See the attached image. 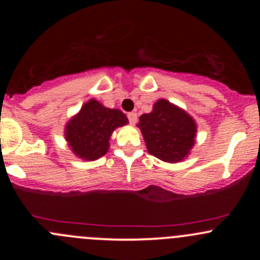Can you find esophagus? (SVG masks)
I'll list each match as a JSON object with an SVG mask.
<instances>
[{
    "label": "esophagus",
    "mask_w": 260,
    "mask_h": 260,
    "mask_svg": "<svg viewBox=\"0 0 260 260\" xmlns=\"http://www.w3.org/2000/svg\"><path fill=\"white\" fill-rule=\"evenodd\" d=\"M128 120H129L131 124H136V122H137V113H135V112H132V113H128Z\"/></svg>",
    "instance_id": "34e87169"
}]
</instances>
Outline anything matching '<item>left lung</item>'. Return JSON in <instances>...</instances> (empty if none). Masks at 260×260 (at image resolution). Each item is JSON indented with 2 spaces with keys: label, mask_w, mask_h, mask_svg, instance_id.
<instances>
[{
  "label": "left lung",
  "mask_w": 260,
  "mask_h": 260,
  "mask_svg": "<svg viewBox=\"0 0 260 260\" xmlns=\"http://www.w3.org/2000/svg\"><path fill=\"white\" fill-rule=\"evenodd\" d=\"M137 125L149 153L165 162L182 161L195 145L193 118L166 99H158L151 113L141 115Z\"/></svg>",
  "instance_id": "1"
}]
</instances>
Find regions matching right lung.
I'll return each mask as SVG.
<instances>
[{"label":"right lung","mask_w":260,"mask_h":260,"mask_svg":"<svg viewBox=\"0 0 260 260\" xmlns=\"http://www.w3.org/2000/svg\"><path fill=\"white\" fill-rule=\"evenodd\" d=\"M127 123V117L119 109L107 108L95 99H90L65 125V140L75 156L94 161L108 152L109 140L115 128Z\"/></svg>","instance_id":"add662e5"}]
</instances>
